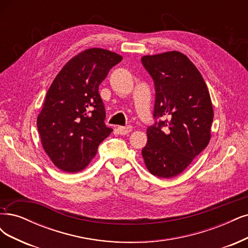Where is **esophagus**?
Listing matches in <instances>:
<instances>
[{
  "instance_id": "obj_1",
  "label": "esophagus",
  "mask_w": 248,
  "mask_h": 248,
  "mask_svg": "<svg viewBox=\"0 0 248 248\" xmlns=\"http://www.w3.org/2000/svg\"><path fill=\"white\" fill-rule=\"evenodd\" d=\"M118 131H119V133L122 134V135L128 134V133L132 131V126H131V125H128V126H119V127H118Z\"/></svg>"
}]
</instances>
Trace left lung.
<instances>
[{"instance_id": "1", "label": "left lung", "mask_w": 248, "mask_h": 248, "mask_svg": "<svg viewBox=\"0 0 248 248\" xmlns=\"http://www.w3.org/2000/svg\"><path fill=\"white\" fill-rule=\"evenodd\" d=\"M141 62L156 91V122L147 129L142 158L153 175L170 178L182 173L210 140L209 91L197 67L178 51L142 56Z\"/></svg>"}]
</instances>
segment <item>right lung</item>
<instances>
[{"label":"right lung","instance_id":"1","mask_svg":"<svg viewBox=\"0 0 248 248\" xmlns=\"http://www.w3.org/2000/svg\"><path fill=\"white\" fill-rule=\"evenodd\" d=\"M121 61V55L109 50H85L65 63L47 91L38 131L44 151L62 171L83 170L113 131L105 124L98 86Z\"/></svg>","mask_w":248,"mask_h":248}]
</instances>
